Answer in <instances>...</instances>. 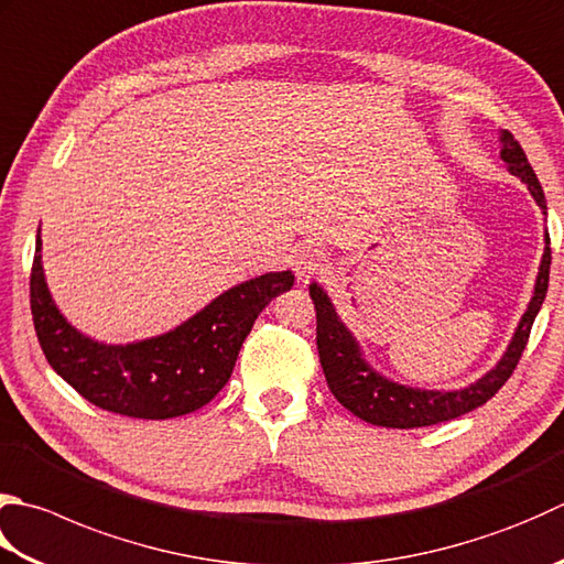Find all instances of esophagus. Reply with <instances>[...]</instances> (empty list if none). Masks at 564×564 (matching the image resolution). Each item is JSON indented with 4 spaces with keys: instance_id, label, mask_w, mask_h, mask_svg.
Segmentation results:
<instances>
[{
    "instance_id": "obj_1",
    "label": "esophagus",
    "mask_w": 564,
    "mask_h": 564,
    "mask_svg": "<svg viewBox=\"0 0 564 564\" xmlns=\"http://www.w3.org/2000/svg\"><path fill=\"white\" fill-rule=\"evenodd\" d=\"M325 249L319 245H303L295 251V273L301 281H307L311 275L325 269Z\"/></svg>"
}]
</instances>
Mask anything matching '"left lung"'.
I'll return each instance as SVG.
<instances>
[{"mask_svg":"<svg viewBox=\"0 0 564 564\" xmlns=\"http://www.w3.org/2000/svg\"><path fill=\"white\" fill-rule=\"evenodd\" d=\"M501 159L506 163V171L521 183L528 185L535 205L547 215L545 195L540 187L535 173L528 163L521 143L513 139L511 131H501ZM550 281V235L545 231V251L540 259L533 297L528 303L525 313L518 319L516 333L509 341V347L496 361V367L484 373L481 379L465 386V389L455 391H437V389H417V386H405L383 377L367 361L361 351V345L357 341L355 333L341 323L337 315L333 301H329L327 291L319 283H311V297L315 303L317 313V351L319 364H323L325 379L329 391L335 393V399L355 413L361 421L381 427H425L437 425L459 417L474 408L487 403L491 395L509 381V377L516 369L518 359H521L523 349L528 345V335L535 323V315L540 313V305L545 301Z\"/></svg>","mask_w":564,"mask_h":564,"instance_id":"left-lung-1","label":"left lung"}]
</instances>
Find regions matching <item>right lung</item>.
<instances>
[{
  "label": "right lung",
  "instance_id": "right-lung-1",
  "mask_svg": "<svg viewBox=\"0 0 564 564\" xmlns=\"http://www.w3.org/2000/svg\"><path fill=\"white\" fill-rule=\"evenodd\" d=\"M293 271L237 283L169 333L127 345L83 335L58 311L41 261V229L31 269L33 327L53 371L109 413L169 421L209 403L225 389L253 319L289 291Z\"/></svg>",
  "mask_w": 564,
  "mask_h": 564
}]
</instances>
